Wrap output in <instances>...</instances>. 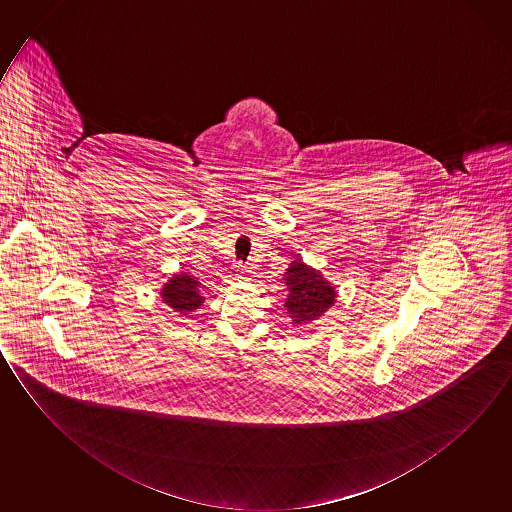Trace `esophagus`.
<instances>
[{
    "label": "esophagus",
    "instance_id": "34e87169",
    "mask_svg": "<svg viewBox=\"0 0 512 512\" xmlns=\"http://www.w3.org/2000/svg\"><path fill=\"white\" fill-rule=\"evenodd\" d=\"M243 273H252V268H248V266H243Z\"/></svg>",
    "mask_w": 512,
    "mask_h": 512
}]
</instances>
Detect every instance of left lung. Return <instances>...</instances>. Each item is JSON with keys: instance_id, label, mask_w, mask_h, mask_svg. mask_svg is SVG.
<instances>
[{"instance_id": "1", "label": "left lung", "mask_w": 512, "mask_h": 512, "mask_svg": "<svg viewBox=\"0 0 512 512\" xmlns=\"http://www.w3.org/2000/svg\"><path fill=\"white\" fill-rule=\"evenodd\" d=\"M285 305L292 326L301 328L319 319L335 303V287L319 271L296 259L285 273Z\"/></svg>"}]
</instances>
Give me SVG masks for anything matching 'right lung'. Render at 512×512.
Listing matches in <instances>:
<instances>
[{"label":"right lung","instance_id":"right-lung-1","mask_svg":"<svg viewBox=\"0 0 512 512\" xmlns=\"http://www.w3.org/2000/svg\"><path fill=\"white\" fill-rule=\"evenodd\" d=\"M161 298L168 307L182 315L191 314L204 303V298L200 296V282H197L195 276L186 273L173 275L172 280L163 285Z\"/></svg>","mask_w":512,"mask_h":512}]
</instances>
